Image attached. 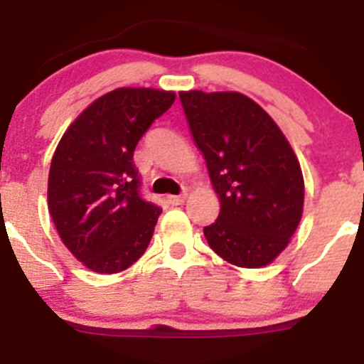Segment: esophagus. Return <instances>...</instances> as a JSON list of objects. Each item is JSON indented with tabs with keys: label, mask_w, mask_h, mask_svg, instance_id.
<instances>
[{
	"label": "esophagus",
	"mask_w": 364,
	"mask_h": 364,
	"mask_svg": "<svg viewBox=\"0 0 364 364\" xmlns=\"http://www.w3.org/2000/svg\"><path fill=\"white\" fill-rule=\"evenodd\" d=\"M185 199H186L185 194L168 196V198H166V203H168V205H172V206H178V205H183V203H185Z\"/></svg>",
	"instance_id": "34e87169"
}]
</instances>
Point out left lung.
Returning a JSON list of instances; mask_svg holds the SVG:
<instances>
[{
	"label": "left lung",
	"mask_w": 364,
	"mask_h": 364,
	"mask_svg": "<svg viewBox=\"0 0 364 364\" xmlns=\"http://www.w3.org/2000/svg\"><path fill=\"white\" fill-rule=\"evenodd\" d=\"M190 132L221 201L203 228L228 263L259 268L287 248L303 214L304 181L287 137L270 116L239 92H179Z\"/></svg>",
	"instance_id": "obj_1"
}]
</instances>
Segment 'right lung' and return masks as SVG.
<instances>
[{
    "mask_svg": "<svg viewBox=\"0 0 364 364\" xmlns=\"http://www.w3.org/2000/svg\"><path fill=\"white\" fill-rule=\"evenodd\" d=\"M174 92L116 88L68 127L48 172V210L65 247L87 268L117 274L149 247L161 208L141 196L134 150Z\"/></svg>",
    "mask_w": 364,
    "mask_h": 364,
    "instance_id": "right-lung-1",
    "label": "right lung"
}]
</instances>
